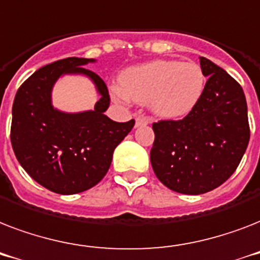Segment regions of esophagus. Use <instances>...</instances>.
Masks as SVG:
<instances>
[{
  "label": "esophagus",
  "mask_w": 260,
  "mask_h": 260,
  "mask_svg": "<svg viewBox=\"0 0 260 260\" xmlns=\"http://www.w3.org/2000/svg\"><path fill=\"white\" fill-rule=\"evenodd\" d=\"M151 120L146 116H143V114H139L136 116V126H143V125H147V124H150Z\"/></svg>",
  "instance_id": "obj_1"
}]
</instances>
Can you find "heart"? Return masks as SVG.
Wrapping results in <instances>:
<instances>
[{
	"label": "heart",
	"instance_id": "obj_1",
	"mask_svg": "<svg viewBox=\"0 0 260 260\" xmlns=\"http://www.w3.org/2000/svg\"><path fill=\"white\" fill-rule=\"evenodd\" d=\"M205 74L196 63L159 59L126 69L112 86L116 101L148 104L160 117L177 118L197 106L205 90Z\"/></svg>",
	"mask_w": 260,
	"mask_h": 260
}]
</instances>
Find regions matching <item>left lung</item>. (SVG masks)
<instances>
[{"label": "left lung", "mask_w": 260, "mask_h": 260, "mask_svg": "<svg viewBox=\"0 0 260 260\" xmlns=\"http://www.w3.org/2000/svg\"><path fill=\"white\" fill-rule=\"evenodd\" d=\"M208 81L197 106L182 120H160L151 165L169 189L182 194L208 193L238 169L250 142L246 95L221 67L200 58Z\"/></svg>", "instance_id": "1"}]
</instances>
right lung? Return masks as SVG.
I'll list each match as a JSON object with an SVG mask.
<instances>
[{"instance_id": "add662e5", "label": "right lung", "mask_w": 260, "mask_h": 260, "mask_svg": "<svg viewBox=\"0 0 260 260\" xmlns=\"http://www.w3.org/2000/svg\"><path fill=\"white\" fill-rule=\"evenodd\" d=\"M94 59L66 58L39 69L18 87L12 108L10 142L22 169L46 189L75 194L105 177L114 148L135 120L116 122L104 114L110 104L105 82L85 69ZM63 74L87 75L102 98L94 111L64 114L50 104L53 83Z\"/></svg>"}]
</instances>
